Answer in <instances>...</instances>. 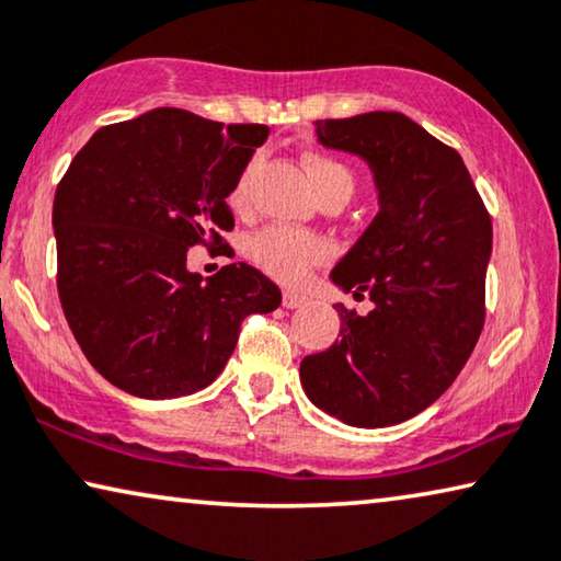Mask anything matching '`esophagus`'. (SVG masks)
Masks as SVG:
<instances>
[{
    "label": "esophagus",
    "mask_w": 561,
    "mask_h": 561,
    "mask_svg": "<svg viewBox=\"0 0 561 561\" xmlns=\"http://www.w3.org/2000/svg\"><path fill=\"white\" fill-rule=\"evenodd\" d=\"M304 304H306V296L296 294V290H286V294H283V306L286 308H300Z\"/></svg>",
    "instance_id": "obj_1"
}]
</instances>
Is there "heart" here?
<instances>
[{
	"label": "heart",
	"mask_w": 561,
	"mask_h": 561,
	"mask_svg": "<svg viewBox=\"0 0 561 561\" xmlns=\"http://www.w3.org/2000/svg\"><path fill=\"white\" fill-rule=\"evenodd\" d=\"M257 169H261V157L255 153V157H250L248 164L240 169L238 180L232 184V192H230L232 207L242 209L250 202V190H253ZM306 169L308 174H311V180L321 197H327V194L339 192V190L352 194L354 190L352 174H348V169L344 164H339L336 159L321 157V153H311V157L306 159ZM248 253L255 261V265L263 267L267 275H273V278L286 280V283H296L308 273V267L327 261L329 242L313 232L273 225L250 238Z\"/></svg>",
	"instance_id": "1"
}]
</instances>
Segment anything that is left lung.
<instances>
[{
    "mask_svg": "<svg viewBox=\"0 0 561 561\" xmlns=\"http://www.w3.org/2000/svg\"><path fill=\"white\" fill-rule=\"evenodd\" d=\"M316 136L375 174L379 213L331 271L375 308L336 304L341 339L300 362V385L346 425H397L456 381L481 336L491 215L460 153L404 113L316 121Z\"/></svg>",
    "mask_w": 561,
    "mask_h": 561,
    "instance_id": "left-lung-1",
    "label": "left lung"
}]
</instances>
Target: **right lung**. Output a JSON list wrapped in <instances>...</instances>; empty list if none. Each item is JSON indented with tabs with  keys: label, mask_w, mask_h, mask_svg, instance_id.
Returning a JSON list of instances; mask_svg holds the SVG:
<instances>
[{
	"label": "right lung",
	"mask_w": 561,
	"mask_h": 561,
	"mask_svg": "<svg viewBox=\"0 0 561 561\" xmlns=\"http://www.w3.org/2000/svg\"><path fill=\"white\" fill-rule=\"evenodd\" d=\"M271 128L153 108L99 128L58 184L53 227L58 294L88 362L144 400L199 392L220 377L250 313L280 288L248 263L207 283L186 267L194 245L232 248L227 205L240 169Z\"/></svg>",
	"instance_id": "1"
}]
</instances>
